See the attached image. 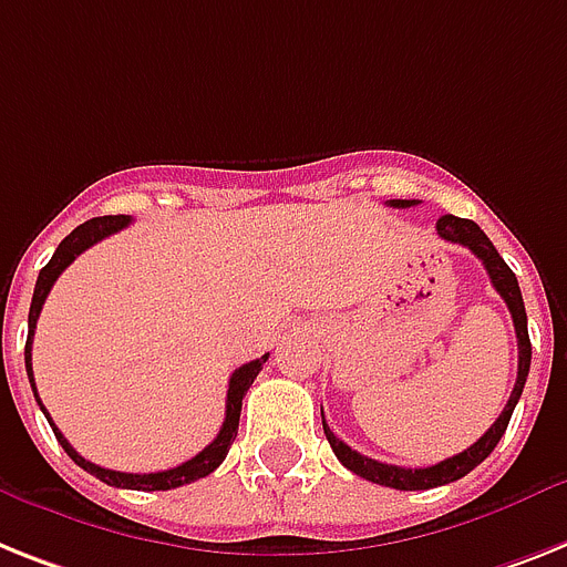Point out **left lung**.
Wrapping results in <instances>:
<instances>
[{"label": "left lung", "instance_id": "8db88e82", "mask_svg": "<svg viewBox=\"0 0 567 567\" xmlns=\"http://www.w3.org/2000/svg\"><path fill=\"white\" fill-rule=\"evenodd\" d=\"M391 208H411V205H417L414 199H391ZM437 234H441V240L446 243H461L472 255L478 257L481 264H484L486 275L493 280L495 292L502 295L504 303H507L509 316H513V327H516V339H518V377L516 385H513V394H509L507 405L498 414L486 434L481 437L478 443H472L470 449H463L457 452L455 457H446V461L434 463V466H423V470H405V466H391V463H379L373 457L359 455L357 449H350L348 443L339 441L333 432H330V425L324 423V411H321V423H324V434L330 446H333L336 457H339L350 472H357L359 478L373 481V484L391 486V489H432V486H443L452 484V481L463 478V475H470L475 466H478L484 457H489L498 441H502V434L507 432V423L513 417V409H516L518 396L525 391L527 373H530V336H527V312H525V301H522V289H518V280L513 275L507 264H504V257L495 251V246L489 243L484 231L478 228V223H472V219H461V217H446L437 219Z\"/></svg>", "mask_w": 567, "mask_h": 567}]
</instances>
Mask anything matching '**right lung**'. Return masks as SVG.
<instances>
[{
	"instance_id": "add662e5",
	"label": "right lung",
	"mask_w": 567,
	"mask_h": 567,
	"mask_svg": "<svg viewBox=\"0 0 567 567\" xmlns=\"http://www.w3.org/2000/svg\"><path fill=\"white\" fill-rule=\"evenodd\" d=\"M130 223H133V219L124 217V214H118V217L86 219L83 226L74 228V231L69 234L63 243H60L58 251H54V257H51L49 264L40 269V278H37V287H34V298H31V312H28V341H25V371H28V379H31V388H34V371H31V341H34L37 318H40L42 303H45V298H49L51 287H54V280L63 275L65 266L72 264L74 257L81 255V251H86L89 246H95L97 240H104V237H110V234L121 231V228H126ZM266 359H269V353L260 359H255V362L243 364V368H237V371L231 373V379H228V396H226V420H223V429H219V434L214 437V443H208V446H205L199 455L190 457V461H185L182 466H173V470H165V472H147V475L104 470V466H97V463H92V461H86L83 455H78V452L72 449V443L63 437V432H60L58 425L51 423L49 411L42 409L40 396H37V388H34V396H37V402H40L42 414L49 417L51 429H54V437H58L60 446L65 449V455L72 457V461L78 463L81 470H86L89 475H95V478H101L104 484H110V486H124V489H147V493H153V489H176V486H182V484H190V481L205 478V475H210V472L217 470L219 463L226 461L228 449H231L234 437H237V425H240L243 396H246V391L251 388V382H255V377L260 373V368H264Z\"/></svg>"
}]
</instances>
